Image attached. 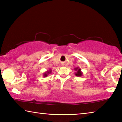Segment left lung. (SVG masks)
<instances>
[{"instance_id": "1", "label": "left lung", "mask_w": 122, "mask_h": 122, "mask_svg": "<svg viewBox=\"0 0 122 122\" xmlns=\"http://www.w3.org/2000/svg\"><path fill=\"white\" fill-rule=\"evenodd\" d=\"M75 70L76 71V72H75V75L77 77H81L83 75L82 72L81 71V69L79 67H76L75 68Z\"/></svg>"}]
</instances>
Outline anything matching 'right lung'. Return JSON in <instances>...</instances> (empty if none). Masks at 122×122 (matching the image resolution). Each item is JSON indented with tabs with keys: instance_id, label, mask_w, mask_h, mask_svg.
Listing matches in <instances>:
<instances>
[{
	"instance_id": "add662e5",
	"label": "right lung",
	"mask_w": 122,
	"mask_h": 122,
	"mask_svg": "<svg viewBox=\"0 0 122 122\" xmlns=\"http://www.w3.org/2000/svg\"><path fill=\"white\" fill-rule=\"evenodd\" d=\"M51 72H52V70L51 69H49V70H47V71H46L45 73H43V77H47L49 74H51Z\"/></svg>"
}]
</instances>
